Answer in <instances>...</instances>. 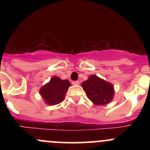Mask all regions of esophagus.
<instances>
[{
  "instance_id": "esophagus-1",
  "label": "esophagus",
  "mask_w": 150,
  "mask_h": 150,
  "mask_svg": "<svg viewBox=\"0 0 150 150\" xmlns=\"http://www.w3.org/2000/svg\"><path fill=\"white\" fill-rule=\"evenodd\" d=\"M72 84H73V85H77L80 84V81L79 80H76V81H73L72 82Z\"/></svg>"
}]
</instances>
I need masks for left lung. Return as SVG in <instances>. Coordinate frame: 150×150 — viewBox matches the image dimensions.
I'll return each mask as SVG.
<instances>
[{
  "label": "left lung",
  "mask_w": 150,
  "mask_h": 150,
  "mask_svg": "<svg viewBox=\"0 0 150 150\" xmlns=\"http://www.w3.org/2000/svg\"><path fill=\"white\" fill-rule=\"evenodd\" d=\"M82 87L89 100L96 105L107 104L112 100L114 90L111 84L92 75L82 82Z\"/></svg>",
  "instance_id": "obj_1"
}]
</instances>
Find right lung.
I'll return each instance as SVG.
<instances>
[{
    "instance_id": "obj_1",
    "label": "right lung",
    "mask_w": 150,
    "mask_h": 150,
    "mask_svg": "<svg viewBox=\"0 0 150 150\" xmlns=\"http://www.w3.org/2000/svg\"><path fill=\"white\" fill-rule=\"evenodd\" d=\"M71 85L68 80H63L58 77H53L49 83L40 89V94L49 105L60 104L65 98V92Z\"/></svg>"
}]
</instances>
